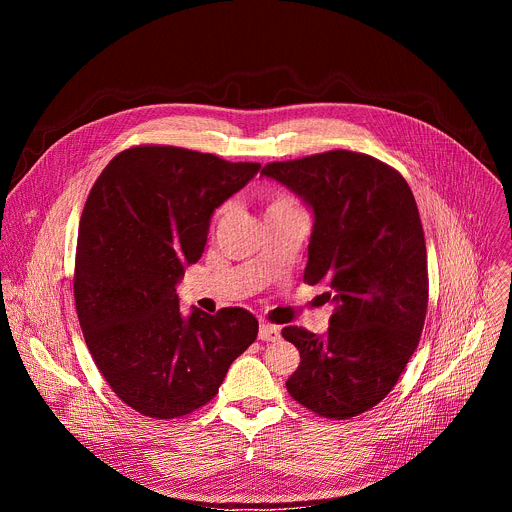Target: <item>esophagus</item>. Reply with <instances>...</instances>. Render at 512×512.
I'll return each instance as SVG.
<instances>
[{"instance_id":"34e87169","label":"esophagus","mask_w":512,"mask_h":512,"mask_svg":"<svg viewBox=\"0 0 512 512\" xmlns=\"http://www.w3.org/2000/svg\"><path fill=\"white\" fill-rule=\"evenodd\" d=\"M279 338V328L269 324V322H261L259 324V340L263 342H275Z\"/></svg>"}]
</instances>
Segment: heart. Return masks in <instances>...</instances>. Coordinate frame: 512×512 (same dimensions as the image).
<instances>
[{
	"mask_svg": "<svg viewBox=\"0 0 512 512\" xmlns=\"http://www.w3.org/2000/svg\"><path fill=\"white\" fill-rule=\"evenodd\" d=\"M227 206H218L214 210V223L218 221L225 214ZM302 210L298 198L294 194H289L285 190H271L267 196H265V214H277V212H298Z\"/></svg>",
	"mask_w": 512,
	"mask_h": 512,
	"instance_id": "b5f03b06",
	"label": "heart"
}]
</instances>
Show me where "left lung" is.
Returning <instances> with one entry per match:
<instances>
[{"label": "left lung", "instance_id": "1", "mask_svg": "<svg viewBox=\"0 0 512 512\" xmlns=\"http://www.w3.org/2000/svg\"><path fill=\"white\" fill-rule=\"evenodd\" d=\"M314 210L304 281L334 302L324 338L285 326L300 367L285 383L300 405L350 419L397 385L425 324L429 279L419 210L405 178L358 152L332 150L261 170Z\"/></svg>", "mask_w": 512, "mask_h": 512}]
</instances>
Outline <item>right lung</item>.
Here are the masks:
<instances>
[{
	"label": "right lung",
	"instance_id": "obj_1",
	"mask_svg": "<svg viewBox=\"0 0 512 512\" xmlns=\"http://www.w3.org/2000/svg\"><path fill=\"white\" fill-rule=\"evenodd\" d=\"M259 168L133 145L91 188L77 239V316L99 373L145 417L174 419L206 405L257 338L259 324L243 308L184 318L176 283L202 257L214 208Z\"/></svg>",
	"mask_w": 512,
	"mask_h": 512
}]
</instances>
